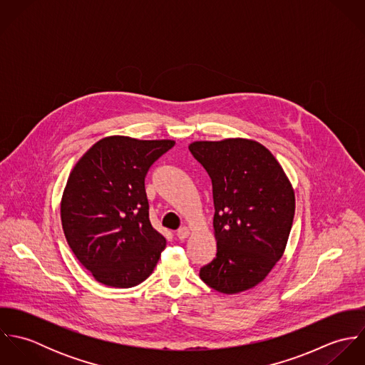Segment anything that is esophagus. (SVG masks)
Here are the masks:
<instances>
[{
  "instance_id": "34e87169",
  "label": "esophagus",
  "mask_w": 365,
  "mask_h": 365,
  "mask_svg": "<svg viewBox=\"0 0 365 365\" xmlns=\"http://www.w3.org/2000/svg\"><path fill=\"white\" fill-rule=\"evenodd\" d=\"M188 235H190V229H188V227H185V226L180 227V229L177 230V233H175L177 239H180V240H184V239H187V236H188Z\"/></svg>"
}]
</instances>
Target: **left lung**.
<instances>
[{"instance_id":"obj_1","label":"left lung","mask_w":365,"mask_h":365,"mask_svg":"<svg viewBox=\"0 0 365 365\" xmlns=\"http://www.w3.org/2000/svg\"><path fill=\"white\" fill-rule=\"evenodd\" d=\"M212 181L216 257L200 277L222 294L261 282L281 259L295 213L294 190L275 157L247 139L194 142Z\"/></svg>"}]
</instances>
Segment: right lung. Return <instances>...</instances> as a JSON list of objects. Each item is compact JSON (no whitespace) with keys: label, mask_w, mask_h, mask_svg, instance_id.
Segmentation results:
<instances>
[{"label":"right lung","mask_w":365,"mask_h":365,"mask_svg":"<svg viewBox=\"0 0 365 365\" xmlns=\"http://www.w3.org/2000/svg\"><path fill=\"white\" fill-rule=\"evenodd\" d=\"M173 140L110 136L74 165L61 198L67 243L94 278L130 288L155 269L165 239L149 219L145 178Z\"/></svg>","instance_id":"add662e5"}]
</instances>
